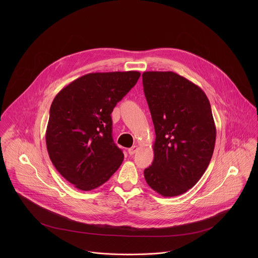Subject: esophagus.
Masks as SVG:
<instances>
[{
    "instance_id": "34e87169",
    "label": "esophagus",
    "mask_w": 258,
    "mask_h": 258,
    "mask_svg": "<svg viewBox=\"0 0 258 258\" xmlns=\"http://www.w3.org/2000/svg\"><path fill=\"white\" fill-rule=\"evenodd\" d=\"M138 150H139V146H138V145H135V146L132 147V148H130L127 151H128V154H130V155H134Z\"/></svg>"
}]
</instances>
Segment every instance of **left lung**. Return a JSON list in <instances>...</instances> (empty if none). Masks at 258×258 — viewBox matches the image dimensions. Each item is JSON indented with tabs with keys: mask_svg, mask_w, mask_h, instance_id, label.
<instances>
[{
	"mask_svg": "<svg viewBox=\"0 0 258 258\" xmlns=\"http://www.w3.org/2000/svg\"><path fill=\"white\" fill-rule=\"evenodd\" d=\"M144 93L156 139L147 183L163 197L186 193L211 160L216 128L205 93L172 71H145Z\"/></svg>",
	"mask_w": 258,
	"mask_h": 258,
	"instance_id": "obj_1",
	"label": "left lung"
}]
</instances>
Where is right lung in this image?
Listing matches in <instances>:
<instances>
[{"label":"right lung","instance_id":"add662e5","mask_svg":"<svg viewBox=\"0 0 258 258\" xmlns=\"http://www.w3.org/2000/svg\"><path fill=\"white\" fill-rule=\"evenodd\" d=\"M140 76L139 71L88 73L54 98L47 149L56 169L76 188L100 187L122 163L123 153L112 139L111 113Z\"/></svg>","mask_w":258,"mask_h":258}]
</instances>
